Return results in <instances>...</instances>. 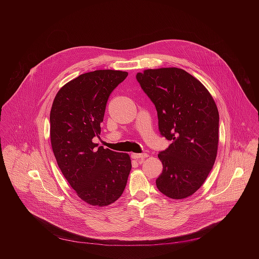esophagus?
<instances>
[{"instance_id":"1","label":"esophagus","mask_w":259,"mask_h":259,"mask_svg":"<svg viewBox=\"0 0 259 259\" xmlns=\"http://www.w3.org/2000/svg\"><path fill=\"white\" fill-rule=\"evenodd\" d=\"M148 153H133L132 154V157L137 159V160H144L146 157H148Z\"/></svg>"}]
</instances>
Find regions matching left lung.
Instances as JSON below:
<instances>
[{
  "label": "left lung",
  "mask_w": 259,
  "mask_h": 259,
  "mask_svg": "<svg viewBox=\"0 0 259 259\" xmlns=\"http://www.w3.org/2000/svg\"><path fill=\"white\" fill-rule=\"evenodd\" d=\"M137 79L155 106L160 135L171 141L158 153L163 168L156 186L169 198L188 197L203 185L217 158L215 102L197 78L179 68L148 69Z\"/></svg>",
  "instance_id": "left-lung-1"
}]
</instances>
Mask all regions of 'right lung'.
Wrapping results in <instances>:
<instances>
[{
  "mask_svg": "<svg viewBox=\"0 0 259 259\" xmlns=\"http://www.w3.org/2000/svg\"><path fill=\"white\" fill-rule=\"evenodd\" d=\"M126 72L99 70L80 74L60 89L50 114L52 148L77 196L107 206L122 194L132 169L127 153L98 147L107 102Z\"/></svg>",
  "mask_w": 259,
  "mask_h": 259,
  "instance_id": "1",
  "label": "right lung"
}]
</instances>
